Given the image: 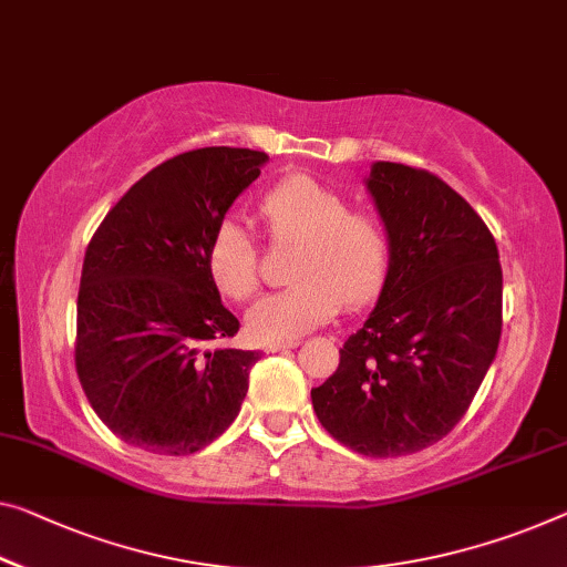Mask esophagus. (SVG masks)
I'll list each match as a JSON object with an SVG mask.
<instances>
[{"instance_id": "34e87169", "label": "esophagus", "mask_w": 567, "mask_h": 567, "mask_svg": "<svg viewBox=\"0 0 567 567\" xmlns=\"http://www.w3.org/2000/svg\"><path fill=\"white\" fill-rule=\"evenodd\" d=\"M299 342H268L264 344L266 352H286V350H293V347Z\"/></svg>"}]
</instances>
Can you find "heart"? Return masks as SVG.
<instances>
[{"instance_id": "heart-1", "label": "heart", "mask_w": 567, "mask_h": 567, "mask_svg": "<svg viewBox=\"0 0 567 567\" xmlns=\"http://www.w3.org/2000/svg\"><path fill=\"white\" fill-rule=\"evenodd\" d=\"M260 213L278 240H299L293 286L260 296L246 327L258 342H293L327 324L344 303H364L388 274L390 240L378 215L352 210L337 189L311 177H289L264 197ZM217 289L246 301L260 284L258 248L246 225L225 217L207 254Z\"/></svg>"}]
</instances>
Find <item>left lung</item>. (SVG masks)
<instances>
[{"label":"left lung","mask_w":567,"mask_h":567,"mask_svg":"<svg viewBox=\"0 0 567 567\" xmlns=\"http://www.w3.org/2000/svg\"><path fill=\"white\" fill-rule=\"evenodd\" d=\"M364 185L390 240L385 284L311 403L339 443L390 458L433 446L472 405L502 337V266L482 217L435 174L374 162Z\"/></svg>","instance_id":"obj_1"}]
</instances>
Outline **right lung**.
Returning a JSON list of instances; mask_svg holds the SVG:
<instances>
[{"mask_svg":"<svg viewBox=\"0 0 567 567\" xmlns=\"http://www.w3.org/2000/svg\"><path fill=\"white\" fill-rule=\"evenodd\" d=\"M266 162L230 146L172 156L111 207L85 248L75 370L95 415L128 446L195 454L240 411L258 352L223 344L240 324L207 254Z\"/></svg>","mask_w":567,"mask_h":567,"instance_id":"right-lung-1","label":"right lung"}]
</instances>
